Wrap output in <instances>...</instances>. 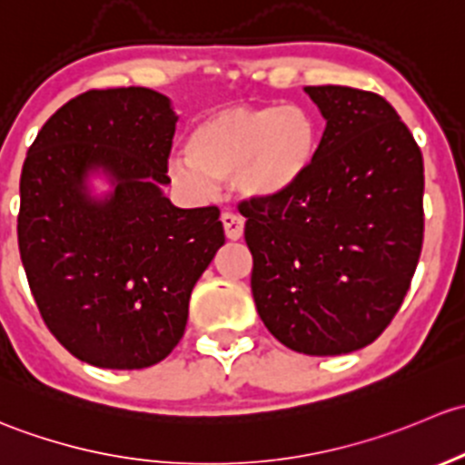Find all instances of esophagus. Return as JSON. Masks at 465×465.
I'll return each mask as SVG.
<instances>
[{"label":"esophagus","instance_id":"1","mask_svg":"<svg viewBox=\"0 0 465 465\" xmlns=\"http://www.w3.org/2000/svg\"><path fill=\"white\" fill-rule=\"evenodd\" d=\"M222 223H223V232L231 242H237V239L243 237V219L239 217L237 213H223L222 214Z\"/></svg>","mask_w":465,"mask_h":465}]
</instances>
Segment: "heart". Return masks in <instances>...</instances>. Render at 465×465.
Returning a JSON list of instances; mask_svg holds the SVG:
<instances>
[{
    "instance_id": "1",
    "label": "heart",
    "mask_w": 465,
    "mask_h": 465,
    "mask_svg": "<svg viewBox=\"0 0 465 465\" xmlns=\"http://www.w3.org/2000/svg\"><path fill=\"white\" fill-rule=\"evenodd\" d=\"M320 150V127L300 104H228L203 116L170 176L194 197H213L219 181L255 203H271L302 185Z\"/></svg>"
}]
</instances>
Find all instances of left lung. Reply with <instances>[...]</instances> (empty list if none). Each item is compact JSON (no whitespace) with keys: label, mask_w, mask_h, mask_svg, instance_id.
<instances>
[{"label":"left lung","mask_w":465,"mask_h":465,"mask_svg":"<svg viewBox=\"0 0 465 465\" xmlns=\"http://www.w3.org/2000/svg\"><path fill=\"white\" fill-rule=\"evenodd\" d=\"M304 91L327 127L300 188L242 203L251 289L284 347L340 356L374 342L403 304L423 246V156L378 94Z\"/></svg>","instance_id":"obj_1"}]
</instances>
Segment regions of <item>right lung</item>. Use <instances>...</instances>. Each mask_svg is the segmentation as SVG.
I'll return each instance as SVG.
<instances>
[{
    "label": "right lung",
    "mask_w": 465,
    "mask_h": 465,
    "mask_svg": "<svg viewBox=\"0 0 465 465\" xmlns=\"http://www.w3.org/2000/svg\"><path fill=\"white\" fill-rule=\"evenodd\" d=\"M176 121L159 91L94 89L28 147L17 217L28 286L49 331L94 367L170 356L194 284L226 243L214 205L183 210L163 193Z\"/></svg>",
    "instance_id": "obj_1"
}]
</instances>
